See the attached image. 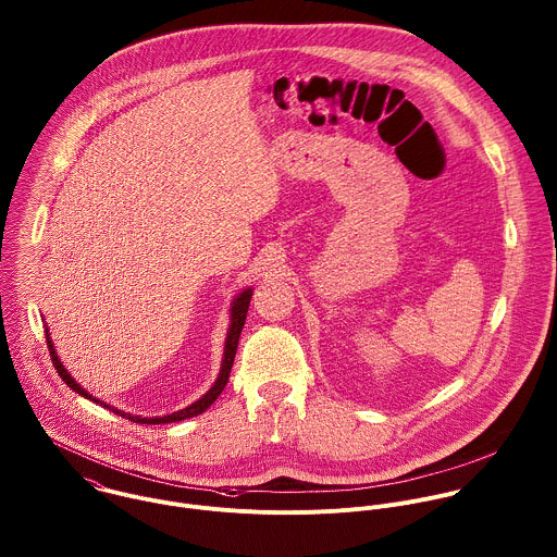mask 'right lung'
<instances>
[{
	"instance_id": "right-lung-1",
	"label": "right lung",
	"mask_w": 557,
	"mask_h": 557,
	"mask_svg": "<svg viewBox=\"0 0 557 557\" xmlns=\"http://www.w3.org/2000/svg\"><path fill=\"white\" fill-rule=\"evenodd\" d=\"M251 288H245V290H240L234 299H232V304H230V327H227V335H225V344H223V359H222V370H220V374H218V381L213 383V387L202 396V398H198L196 403H191L189 407H185V409H181V411H174V413H170V416H157V418H141V416H133V413H124V411H120V409H113L110 405H106V403H101L99 398H95L92 394H88L71 374H69V370L64 368V363L60 361V357H58V352H55V346H53V342H51V334H49V330H47V344H49V352H51V361H53V366H55V370H58V374L62 376V381L73 389V392H77L79 396H84V398H88V400H92V403H99V405H103L106 409H110L113 413H117L120 418H126V420H131V422H135V424H170V422H181V420H187V418H194V416H200V413H205L215 400H218V396L222 394L223 387H225V383H227V376H230V370H232V363H234V355H236V344H238V335H240V330H243V325H245V317H247V308H249V299H251ZM47 327V325H45Z\"/></svg>"
}]
</instances>
